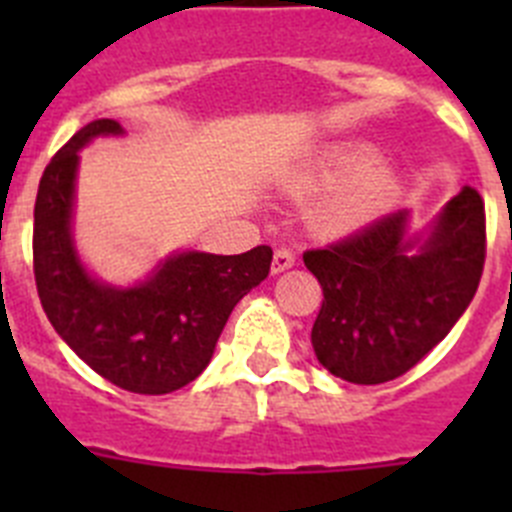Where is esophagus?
Returning <instances> with one entry per match:
<instances>
[{
	"label": "esophagus",
	"mask_w": 512,
	"mask_h": 512,
	"mask_svg": "<svg viewBox=\"0 0 512 512\" xmlns=\"http://www.w3.org/2000/svg\"><path fill=\"white\" fill-rule=\"evenodd\" d=\"M292 266H295V253L287 251V248H277L274 261H271V274H282V271L292 269Z\"/></svg>",
	"instance_id": "obj_1"
}]
</instances>
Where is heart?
<instances>
[{"instance_id": "b5f03b06", "label": "heart", "mask_w": 512, "mask_h": 512, "mask_svg": "<svg viewBox=\"0 0 512 512\" xmlns=\"http://www.w3.org/2000/svg\"><path fill=\"white\" fill-rule=\"evenodd\" d=\"M310 179L312 184H325L312 207V223L328 235L364 228L390 210L397 197L395 171L377 161L369 146L330 153Z\"/></svg>"}]
</instances>
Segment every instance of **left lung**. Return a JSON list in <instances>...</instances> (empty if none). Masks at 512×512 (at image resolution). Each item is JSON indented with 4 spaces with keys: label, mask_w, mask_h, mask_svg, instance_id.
Returning a JSON list of instances; mask_svg holds the SVG:
<instances>
[{
    "label": "left lung",
    "mask_w": 512,
    "mask_h": 512,
    "mask_svg": "<svg viewBox=\"0 0 512 512\" xmlns=\"http://www.w3.org/2000/svg\"><path fill=\"white\" fill-rule=\"evenodd\" d=\"M302 259L323 287L310 336L320 364L346 382H390L449 336L472 302L485 266V202L464 187L425 233H410V212L397 210Z\"/></svg>",
    "instance_id": "8db88e82"
}]
</instances>
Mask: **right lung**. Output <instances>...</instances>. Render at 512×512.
<instances>
[{
	"label": "right lung",
	"mask_w": 512,
	"mask_h": 512,
	"mask_svg": "<svg viewBox=\"0 0 512 512\" xmlns=\"http://www.w3.org/2000/svg\"><path fill=\"white\" fill-rule=\"evenodd\" d=\"M122 133L117 120L89 122L45 166L35 200V284L58 336L99 377L138 395H166L205 372L233 307L269 277L271 248L171 253L133 287L94 279L74 246L79 151L99 135Z\"/></svg>",
	"instance_id": "add662e5"
}]
</instances>
